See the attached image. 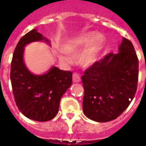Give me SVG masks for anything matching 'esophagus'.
<instances>
[{
    "label": "esophagus",
    "instance_id": "esophagus-1",
    "mask_svg": "<svg viewBox=\"0 0 146 146\" xmlns=\"http://www.w3.org/2000/svg\"><path fill=\"white\" fill-rule=\"evenodd\" d=\"M73 81L74 83H79L80 81V74L76 73H74L73 74Z\"/></svg>",
    "mask_w": 146,
    "mask_h": 146
}]
</instances>
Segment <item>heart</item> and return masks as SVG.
<instances>
[{
  "instance_id": "heart-1",
  "label": "heart",
  "mask_w": 146,
  "mask_h": 146,
  "mask_svg": "<svg viewBox=\"0 0 146 146\" xmlns=\"http://www.w3.org/2000/svg\"><path fill=\"white\" fill-rule=\"evenodd\" d=\"M104 42L105 36L102 33H95V35L92 32L84 33L65 43L63 45L64 52H61L58 54V58L62 62L69 63L70 62V58L67 57L65 53L73 54L77 52L88 44L85 49L79 55L78 61L82 66H88L97 61Z\"/></svg>"
}]
</instances>
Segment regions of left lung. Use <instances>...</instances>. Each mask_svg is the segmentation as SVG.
I'll return each instance as SVG.
<instances>
[{
    "label": "left lung",
    "instance_id": "1",
    "mask_svg": "<svg viewBox=\"0 0 146 146\" xmlns=\"http://www.w3.org/2000/svg\"><path fill=\"white\" fill-rule=\"evenodd\" d=\"M138 60L132 43L123 37L111 52L84 72L83 111L96 122L115 119L128 107L137 91Z\"/></svg>",
    "mask_w": 146,
    "mask_h": 146
}]
</instances>
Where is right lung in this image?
<instances>
[{"mask_svg":"<svg viewBox=\"0 0 146 146\" xmlns=\"http://www.w3.org/2000/svg\"><path fill=\"white\" fill-rule=\"evenodd\" d=\"M37 41L51 45L36 29L20 39L11 60L10 78L19 111L29 119L44 122L57 115L61 98L72 84V72L51 66L43 74L31 73L24 62V51L27 44Z\"/></svg>","mask_w":146,"mask_h":146,"instance_id":"obj_1","label":"right lung"}]
</instances>
